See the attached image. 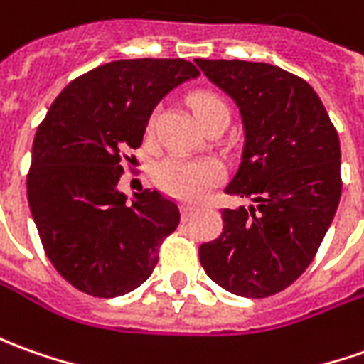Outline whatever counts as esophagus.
I'll return each instance as SVG.
<instances>
[{
    "mask_svg": "<svg viewBox=\"0 0 364 364\" xmlns=\"http://www.w3.org/2000/svg\"><path fill=\"white\" fill-rule=\"evenodd\" d=\"M197 211V207L195 205H187V203H183L181 205V215H183V221H187L193 213Z\"/></svg>",
    "mask_w": 364,
    "mask_h": 364,
    "instance_id": "esophagus-1",
    "label": "esophagus"
}]
</instances>
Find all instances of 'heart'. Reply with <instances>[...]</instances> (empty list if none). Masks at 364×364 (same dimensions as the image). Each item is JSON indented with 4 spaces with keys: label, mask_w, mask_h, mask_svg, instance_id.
<instances>
[{
    "label": "heart",
    "mask_w": 364,
    "mask_h": 364,
    "mask_svg": "<svg viewBox=\"0 0 364 364\" xmlns=\"http://www.w3.org/2000/svg\"><path fill=\"white\" fill-rule=\"evenodd\" d=\"M189 105L203 125L219 113L229 115L223 97H219L215 91H207V89H199L191 93ZM151 129H153V119L149 121V131ZM221 177H223V167L209 157L193 159V157H183V155H169L157 163L153 171V179L161 191L177 199H185V201L201 199L205 193L219 183Z\"/></svg>",
    "instance_id": "1"
}]
</instances>
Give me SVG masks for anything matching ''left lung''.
Listing matches in <instances>:
<instances>
[{
  "label": "left lung",
  "mask_w": 364,
  "mask_h": 364,
  "mask_svg": "<svg viewBox=\"0 0 364 364\" xmlns=\"http://www.w3.org/2000/svg\"><path fill=\"white\" fill-rule=\"evenodd\" d=\"M241 111L243 155L225 193L253 199L223 209V233L199 259L225 291L263 299L295 283L315 259L341 199V143L315 89L285 69L195 59Z\"/></svg>",
  "instance_id": "left-lung-1"
}]
</instances>
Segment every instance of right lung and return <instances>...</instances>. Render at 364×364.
<instances>
[{
	"instance_id": "obj_1",
	"label": "right lung",
	"mask_w": 364,
	"mask_h": 364,
	"mask_svg": "<svg viewBox=\"0 0 364 364\" xmlns=\"http://www.w3.org/2000/svg\"><path fill=\"white\" fill-rule=\"evenodd\" d=\"M199 75L185 59H121L73 79L39 123L27 199L46 255L68 283L99 299L145 283L177 229V203L117 187L155 105ZM135 159V157H133Z\"/></svg>"
}]
</instances>
